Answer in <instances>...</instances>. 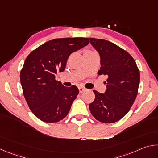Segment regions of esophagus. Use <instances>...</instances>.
Returning a JSON list of instances; mask_svg holds the SVG:
<instances>
[{
  "label": "esophagus",
  "instance_id": "esophagus-1",
  "mask_svg": "<svg viewBox=\"0 0 158 158\" xmlns=\"http://www.w3.org/2000/svg\"><path fill=\"white\" fill-rule=\"evenodd\" d=\"M79 90L80 93H82L84 91V90H85V89H84V87H79Z\"/></svg>",
  "mask_w": 158,
  "mask_h": 158
}]
</instances>
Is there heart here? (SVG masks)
<instances>
[{"label":"heart","instance_id":"heart-1","mask_svg":"<svg viewBox=\"0 0 158 158\" xmlns=\"http://www.w3.org/2000/svg\"><path fill=\"white\" fill-rule=\"evenodd\" d=\"M90 52V51H89V50H87V51H85V52Z\"/></svg>","mask_w":158,"mask_h":158}]
</instances>
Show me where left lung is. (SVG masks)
<instances>
[{"label":"left lung","mask_w":158,"mask_h":158,"mask_svg":"<svg viewBox=\"0 0 158 158\" xmlns=\"http://www.w3.org/2000/svg\"><path fill=\"white\" fill-rule=\"evenodd\" d=\"M89 39L100 57L98 74L108 77L105 93L93 90L95 98L89 109L98 121L112 123L125 116L133 105L139 85V70L126 51L105 40Z\"/></svg>","instance_id":"left-lung-1"}]
</instances>
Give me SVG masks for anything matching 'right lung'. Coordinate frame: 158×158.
I'll list each match as a JSON object with an SVG mask.
<instances>
[{"mask_svg": "<svg viewBox=\"0 0 158 158\" xmlns=\"http://www.w3.org/2000/svg\"><path fill=\"white\" fill-rule=\"evenodd\" d=\"M85 37H66L45 42L26 58L20 81L26 102L33 114L46 123L63 119L79 94L75 85L65 87L55 80L65 70L72 53L89 44Z\"/></svg>", "mask_w": 158, "mask_h": 158, "instance_id": "obj_1", "label": "right lung"}]
</instances>
